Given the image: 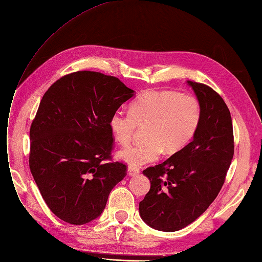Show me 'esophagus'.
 <instances>
[{
  "instance_id": "1",
  "label": "esophagus",
  "mask_w": 262,
  "mask_h": 262,
  "mask_svg": "<svg viewBox=\"0 0 262 262\" xmlns=\"http://www.w3.org/2000/svg\"><path fill=\"white\" fill-rule=\"evenodd\" d=\"M127 173H128V175L129 176H132V177H134V176H137V175H139V170L138 168H136V167H133V166H129L128 168H127Z\"/></svg>"
}]
</instances>
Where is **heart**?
Listing matches in <instances>:
<instances>
[{
	"label": "heart",
	"instance_id": "1",
	"mask_svg": "<svg viewBox=\"0 0 262 262\" xmlns=\"http://www.w3.org/2000/svg\"><path fill=\"white\" fill-rule=\"evenodd\" d=\"M201 119L198 100L172 91H149L130 104L129 113L116 111L110 117V129L120 145L132 139L136 127L147 126L146 142L126 147L117 158L133 167L155 162L162 155H174L195 136Z\"/></svg>",
	"mask_w": 262,
	"mask_h": 262
}]
</instances>
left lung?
<instances>
[{
    "instance_id": "1",
    "label": "left lung",
    "mask_w": 262,
    "mask_h": 262,
    "mask_svg": "<svg viewBox=\"0 0 262 262\" xmlns=\"http://www.w3.org/2000/svg\"><path fill=\"white\" fill-rule=\"evenodd\" d=\"M201 108L192 140L161 164L143 171L150 190L139 202V214L155 230L175 232L205 212L221 190L234 155L229 107L204 83L187 80Z\"/></svg>"
}]
</instances>
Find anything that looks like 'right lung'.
Masks as SVG:
<instances>
[{
	"label": "right lung",
	"mask_w": 262,
	"mask_h": 262,
	"mask_svg": "<svg viewBox=\"0 0 262 262\" xmlns=\"http://www.w3.org/2000/svg\"><path fill=\"white\" fill-rule=\"evenodd\" d=\"M135 91L113 76L82 71L56 80L30 127L29 166L42 198L61 220L82 225L101 215L126 175L111 159L110 117Z\"/></svg>",
	"instance_id": "obj_1"
}]
</instances>
